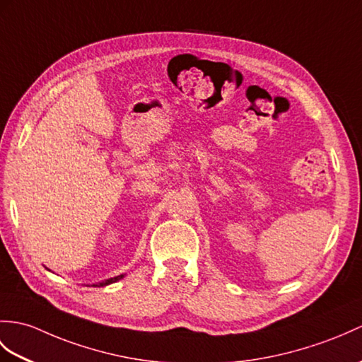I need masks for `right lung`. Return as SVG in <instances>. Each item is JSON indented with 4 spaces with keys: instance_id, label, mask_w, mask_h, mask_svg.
I'll use <instances>...</instances> for the list:
<instances>
[{
    "instance_id": "right-lung-1",
    "label": "right lung",
    "mask_w": 362,
    "mask_h": 362,
    "mask_svg": "<svg viewBox=\"0 0 362 362\" xmlns=\"http://www.w3.org/2000/svg\"><path fill=\"white\" fill-rule=\"evenodd\" d=\"M122 277H124V274H120V276H115V277H111V279H106L103 282H98V284H92V285H88V287H106V285L109 284H114L117 281H120Z\"/></svg>"
}]
</instances>
